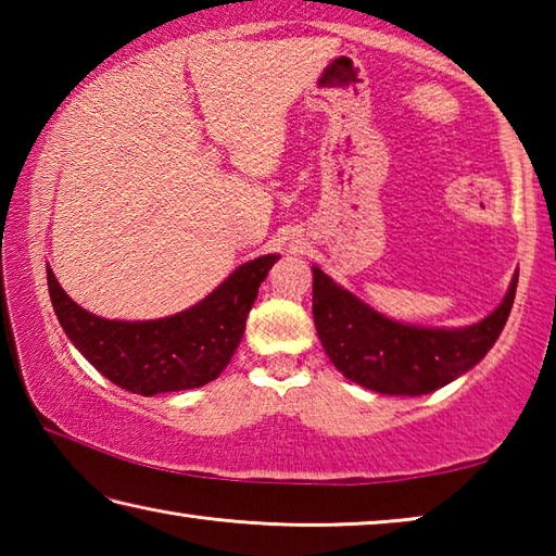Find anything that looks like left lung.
I'll use <instances>...</instances> for the list:
<instances>
[{
  "instance_id": "left-lung-1",
  "label": "left lung",
  "mask_w": 556,
  "mask_h": 556,
  "mask_svg": "<svg viewBox=\"0 0 556 556\" xmlns=\"http://www.w3.org/2000/svg\"><path fill=\"white\" fill-rule=\"evenodd\" d=\"M314 271V324L338 372L380 394L417 397L460 378L495 345L510 316L517 277L493 314L466 328L392 321L321 271Z\"/></svg>"
}]
</instances>
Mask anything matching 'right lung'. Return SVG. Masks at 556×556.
<instances>
[{
  "label": "right lung",
  "instance_id": "1",
  "mask_svg": "<svg viewBox=\"0 0 556 556\" xmlns=\"http://www.w3.org/2000/svg\"><path fill=\"white\" fill-rule=\"evenodd\" d=\"M277 260L244 262L199 304L154 321L100 318L65 294L51 267L46 279L53 312L83 357L122 390L152 397L218 378L238 351L257 289Z\"/></svg>",
  "mask_w": 556,
  "mask_h": 556
}]
</instances>
